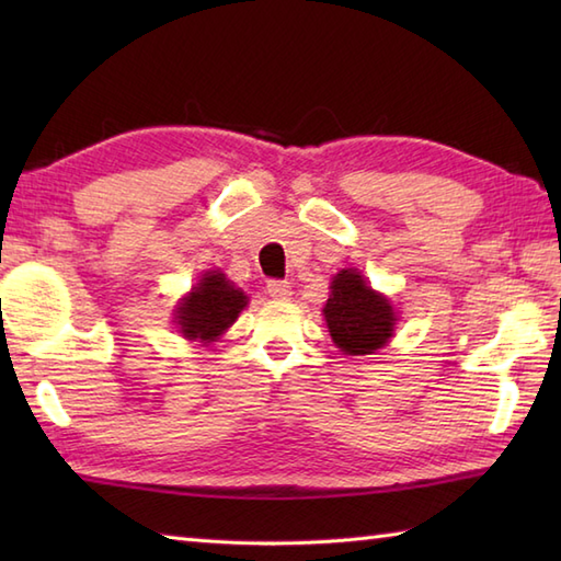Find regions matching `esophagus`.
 <instances>
[{
  "label": "esophagus",
  "mask_w": 561,
  "mask_h": 561,
  "mask_svg": "<svg viewBox=\"0 0 561 561\" xmlns=\"http://www.w3.org/2000/svg\"><path fill=\"white\" fill-rule=\"evenodd\" d=\"M267 294L277 301H287L291 296V284L282 282V279H272V282H267Z\"/></svg>",
  "instance_id": "esophagus-1"
}]
</instances>
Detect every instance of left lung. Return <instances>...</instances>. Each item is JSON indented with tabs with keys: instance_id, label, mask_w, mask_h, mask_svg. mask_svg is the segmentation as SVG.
I'll return each instance as SVG.
<instances>
[{
	"instance_id": "1",
	"label": "left lung",
	"mask_w": 561,
	"mask_h": 561,
	"mask_svg": "<svg viewBox=\"0 0 561 561\" xmlns=\"http://www.w3.org/2000/svg\"><path fill=\"white\" fill-rule=\"evenodd\" d=\"M323 316L335 347L352 356L386 347L398 323L386 296L368 287L364 274L352 267L332 277Z\"/></svg>"
}]
</instances>
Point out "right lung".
Wrapping results in <instances>:
<instances>
[{
    "label": "right lung",
    "mask_w": 561,
    "mask_h": 561,
    "mask_svg": "<svg viewBox=\"0 0 561 561\" xmlns=\"http://www.w3.org/2000/svg\"><path fill=\"white\" fill-rule=\"evenodd\" d=\"M245 306L248 296L231 279H226L224 272L209 270L175 306L173 323L185 340L217 342Z\"/></svg>",
    "instance_id": "obj_1"
}]
</instances>
